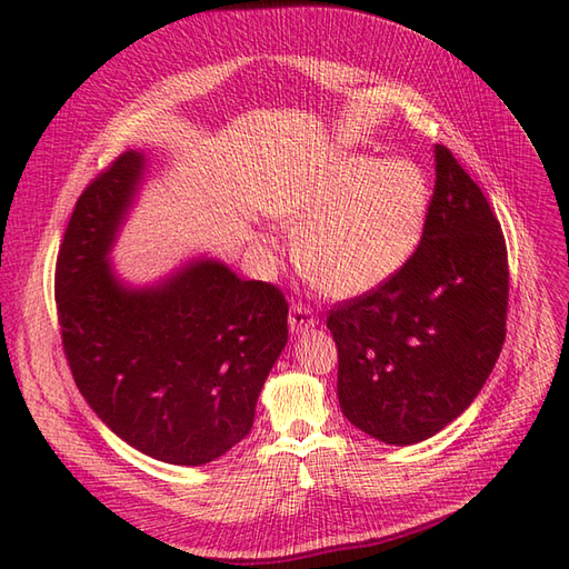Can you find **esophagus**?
Listing matches in <instances>:
<instances>
[{
	"instance_id": "esophagus-1",
	"label": "esophagus",
	"mask_w": 569,
	"mask_h": 569,
	"mask_svg": "<svg viewBox=\"0 0 569 569\" xmlns=\"http://www.w3.org/2000/svg\"><path fill=\"white\" fill-rule=\"evenodd\" d=\"M316 325H318L316 316L308 311L306 306H299V303L291 306V311H289V330H291V335H301V332L313 330Z\"/></svg>"
}]
</instances>
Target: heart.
<instances>
[{"label": "heart", "instance_id": "b5f03b06", "mask_svg": "<svg viewBox=\"0 0 569 569\" xmlns=\"http://www.w3.org/2000/svg\"><path fill=\"white\" fill-rule=\"evenodd\" d=\"M432 184L410 159L332 153L287 192L274 220L297 239V266L325 295H370L399 274L427 228Z\"/></svg>", "mask_w": 569, "mask_h": 569}]
</instances>
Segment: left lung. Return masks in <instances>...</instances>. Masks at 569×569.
I'll use <instances>...</instances> for the list:
<instances>
[{
    "label": "left lung",
    "instance_id": "left-lung-1",
    "mask_svg": "<svg viewBox=\"0 0 569 569\" xmlns=\"http://www.w3.org/2000/svg\"><path fill=\"white\" fill-rule=\"evenodd\" d=\"M435 197L418 251L385 287L330 313L347 420L410 446L468 408L506 339L508 256L487 197L435 147Z\"/></svg>",
    "mask_w": 569,
    "mask_h": 569
}]
</instances>
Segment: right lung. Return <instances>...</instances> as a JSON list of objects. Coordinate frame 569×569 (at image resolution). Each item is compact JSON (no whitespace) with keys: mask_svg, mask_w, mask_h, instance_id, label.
Returning a JSON list of instances; mask_svg holds the SVG:
<instances>
[{"mask_svg":"<svg viewBox=\"0 0 569 569\" xmlns=\"http://www.w3.org/2000/svg\"><path fill=\"white\" fill-rule=\"evenodd\" d=\"M149 176L130 149L80 194L57 258V308L73 380L116 437L170 465L242 441L287 343V301L213 256L132 284L111 251Z\"/></svg>","mask_w":569,"mask_h":569,"instance_id":"obj_1","label":"right lung"}]
</instances>
